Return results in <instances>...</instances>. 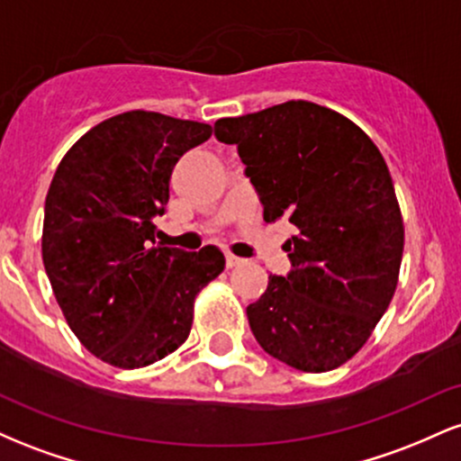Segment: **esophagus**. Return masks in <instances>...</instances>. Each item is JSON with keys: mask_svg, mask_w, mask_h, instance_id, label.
<instances>
[{"mask_svg": "<svg viewBox=\"0 0 461 461\" xmlns=\"http://www.w3.org/2000/svg\"><path fill=\"white\" fill-rule=\"evenodd\" d=\"M242 262H245V260H242V258H236V256H231V253H227V256H225V264H227V268L240 267Z\"/></svg>", "mask_w": 461, "mask_h": 461, "instance_id": "obj_1", "label": "esophagus"}]
</instances>
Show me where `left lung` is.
<instances>
[{"instance_id":"obj_1","label":"left lung","mask_w":461,"mask_h":461,"mask_svg":"<svg viewBox=\"0 0 461 461\" xmlns=\"http://www.w3.org/2000/svg\"><path fill=\"white\" fill-rule=\"evenodd\" d=\"M264 205L285 219L290 273L247 305L268 356L303 373L351 359L388 310L403 258V219L382 151L347 116L312 102L219 119Z\"/></svg>"}]
</instances>
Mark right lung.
Masks as SVG:
<instances>
[{
	"label": "right lung",
	"mask_w": 461,
	"mask_h": 461,
	"mask_svg": "<svg viewBox=\"0 0 461 461\" xmlns=\"http://www.w3.org/2000/svg\"><path fill=\"white\" fill-rule=\"evenodd\" d=\"M212 136L208 123L160 113L95 125L58 164L45 199L43 264L62 314L93 356L142 368L188 338L194 297L223 253L156 245L173 167Z\"/></svg>",
	"instance_id": "right-lung-1"
}]
</instances>
